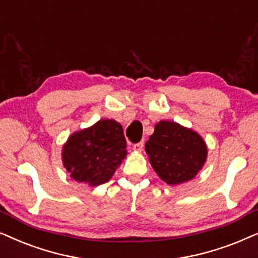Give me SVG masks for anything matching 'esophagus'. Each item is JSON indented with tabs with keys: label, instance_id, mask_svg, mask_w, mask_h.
Wrapping results in <instances>:
<instances>
[{
	"label": "esophagus",
	"instance_id": "1",
	"mask_svg": "<svg viewBox=\"0 0 258 258\" xmlns=\"http://www.w3.org/2000/svg\"><path fill=\"white\" fill-rule=\"evenodd\" d=\"M143 146H145V142L140 141V142H137V143H135V145L133 146V149L134 150H137V152H141V150L143 149Z\"/></svg>",
	"mask_w": 258,
	"mask_h": 258
}]
</instances>
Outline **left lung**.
Wrapping results in <instances>:
<instances>
[{
  "label": "left lung",
  "mask_w": 258,
  "mask_h": 258,
  "mask_svg": "<svg viewBox=\"0 0 258 258\" xmlns=\"http://www.w3.org/2000/svg\"><path fill=\"white\" fill-rule=\"evenodd\" d=\"M150 165L168 185L189 181L206 160L205 142L193 130L161 121L145 145Z\"/></svg>",
  "instance_id": "left-lung-1"
}]
</instances>
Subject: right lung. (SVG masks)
<instances>
[{"instance_id": "1", "label": "right lung", "mask_w": 258, "mask_h": 258, "mask_svg": "<svg viewBox=\"0 0 258 258\" xmlns=\"http://www.w3.org/2000/svg\"><path fill=\"white\" fill-rule=\"evenodd\" d=\"M125 156L123 128L113 119H102L72 134L62 150L63 166L71 178L90 186L108 182Z\"/></svg>"}]
</instances>
